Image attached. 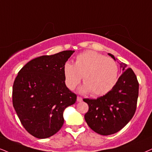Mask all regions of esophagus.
<instances>
[{
	"mask_svg": "<svg viewBox=\"0 0 152 152\" xmlns=\"http://www.w3.org/2000/svg\"><path fill=\"white\" fill-rule=\"evenodd\" d=\"M82 100H83V99L81 98V97H79V96H78V97H77V102H81Z\"/></svg>",
	"mask_w": 152,
	"mask_h": 152,
	"instance_id": "obj_1",
	"label": "esophagus"
}]
</instances>
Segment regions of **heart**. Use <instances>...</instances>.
I'll use <instances>...</instances> for the list:
<instances>
[{
	"mask_svg": "<svg viewBox=\"0 0 152 152\" xmlns=\"http://www.w3.org/2000/svg\"><path fill=\"white\" fill-rule=\"evenodd\" d=\"M63 74L67 88L72 90L83 80L80 92L93 96L106 95L117 81L118 66L114 59L94 51H86L76 56L74 65L66 62Z\"/></svg>",
	"mask_w": 152,
	"mask_h": 152,
	"instance_id": "obj_1",
	"label": "heart"
}]
</instances>
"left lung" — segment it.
Returning a JSON list of instances; mask_svg holds the SVG:
<instances>
[{
  "label": "left lung",
  "instance_id": "8db88e82",
  "mask_svg": "<svg viewBox=\"0 0 152 152\" xmlns=\"http://www.w3.org/2000/svg\"><path fill=\"white\" fill-rule=\"evenodd\" d=\"M115 61L113 55L108 53ZM122 74L114 88L96 99H83L89 109L85 120L93 131L109 135L121 130L135 114L139 93V83L135 73L127 65L120 63Z\"/></svg>",
  "mask_w": 152,
  "mask_h": 152
}]
</instances>
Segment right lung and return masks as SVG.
Here are the masks:
<instances>
[{"label":"right lung","mask_w":152,"mask_h":152,"mask_svg":"<svg viewBox=\"0 0 152 152\" xmlns=\"http://www.w3.org/2000/svg\"><path fill=\"white\" fill-rule=\"evenodd\" d=\"M64 50L36 57L18 72L12 87V104L22 126L39 139L51 137L64 124L63 112L76 95L66 87L63 66L74 53Z\"/></svg>","instance_id":"obj_1"}]
</instances>
